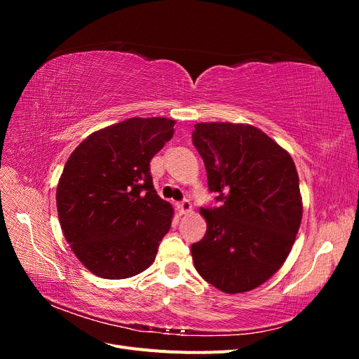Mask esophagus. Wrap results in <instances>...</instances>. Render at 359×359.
Returning <instances> with one entry per match:
<instances>
[{"label": "esophagus", "mask_w": 359, "mask_h": 359, "mask_svg": "<svg viewBox=\"0 0 359 359\" xmlns=\"http://www.w3.org/2000/svg\"><path fill=\"white\" fill-rule=\"evenodd\" d=\"M177 210H178V212L181 214V215H184V214H189L190 211H191V203H190V201H182V202H180V203H177Z\"/></svg>", "instance_id": "34e87169"}]
</instances>
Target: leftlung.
I'll use <instances>...</instances> for the list:
<instances>
[{
	"mask_svg": "<svg viewBox=\"0 0 359 359\" xmlns=\"http://www.w3.org/2000/svg\"><path fill=\"white\" fill-rule=\"evenodd\" d=\"M191 139L208 189L223 202L201 208L206 233L191 245L194 268L226 293L252 290L277 273L295 243L302 219L295 163L248 124L201 123Z\"/></svg>",
	"mask_w": 359,
	"mask_h": 359,
	"instance_id": "left-lung-1",
	"label": "left lung"
}]
</instances>
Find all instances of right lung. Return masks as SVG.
<instances>
[{
  "label": "right lung",
  "mask_w": 359,
  "mask_h": 359,
  "mask_svg": "<svg viewBox=\"0 0 359 359\" xmlns=\"http://www.w3.org/2000/svg\"><path fill=\"white\" fill-rule=\"evenodd\" d=\"M175 121L128 118L91 133L61 173L57 210L64 236L83 266L102 278H128L154 262L170 229L149 161L173 136Z\"/></svg>",
  "instance_id": "add662e5"
}]
</instances>
